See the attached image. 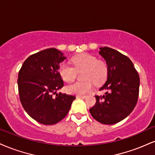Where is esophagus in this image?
I'll return each instance as SVG.
<instances>
[{
	"instance_id": "obj_1",
	"label": "esophagus",
	"mask_w": 155,
	"mask_h": 155,
	"mask_svg": "<svg viewBox=\"0 0 155 155\" xmlns=\"http://www.w3.org/2000/svg\"><path fill=\"white\" fill-rule=\"evenodd\" d=\"M76 97L77 98H81V99H85L86 98V96H76Z\"/></svg>"
}]
</instances>
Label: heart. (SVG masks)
Listing matches in <instances>:
<instances>
[{"instance_id":"obj_1","label":"heart","mask_w":155,"mask_h":155,"mask_svg":"<svg viewBox=\"0 0 155 155\" xmlns=\"http://www.w3.org/2000/svg\"><path fill=\"white\" fill-rule=\"evenodd\" d=\"M74 67L63 63L59 66L58 73L63 80L67 82L74 81L77 72L84 71L83 79L67 87V91L72 94L83 96L93 89L94 83L102 84L107 79L108 67L105 62L99 61L94 55L89 53H81L72 59Z\"/></svg>"}]
</instances>
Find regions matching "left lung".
Listing matches in <instances>:
<instances>
[{
	"label": "left lung",
	"mask_w": 155,
	"mask_h": 155,
	"mask_svg": "<svg viewBox=\"0 0 155 155\" xmlns=\"http://www.w3.org/2000/svg\"><path fill=\"white\" fill-rule=\"evenodd\" d=\"M99 53L108 67L107 81L95 95L96 103L89 109L92 116L102 124L112 125L126 118L138 101L140 79L133 63L127 56L110 48H100Z\"/></svg>",
	"instance_id": "8db88e82"
}]
</instances>
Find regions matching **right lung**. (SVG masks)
Listing matches in <instances>:
<instances>
[{
  "label": "right lung",
  "mask_w": 155,
  "mask_h": 155,
  "mask_svg": "<svg viewBox=\"0 0 155 155\" xmlns=\"http://www.w3.org/2000/svg\"><path fill=\"white\" fill-rule=\"evenodd\" d=\"M66 58L58 50L48 48L27 58L18 72L21 105L29 116L42 124L53 125L64 118L76 98L56 93L63 87L58 68Z\"/></svg>",
  "instance_id": "obj_1"
}]
</instances>
